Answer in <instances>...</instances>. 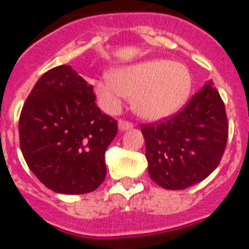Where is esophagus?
<instances>
[{"label": "esophagus", "mask_w": 249, "mask_h": 249, "mask_svg": "<svg viewBox=\"0 0 249 249\" xmlns=\"http://www.w3.org/2000/svg\"><path fill=\"white\" fill-rule=\"evenodd\" d=\"M133 124L132 123H129V121L125 120H119V129H120L121 132H124V130H128V129H132Z\"/></svg>", "instance_id": "esophagus-1"}]
</instances>
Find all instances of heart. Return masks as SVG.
Here are the masks:
<instances>
[{"instance_id":"obj_1","label":"heart","mask_w":249,"mask_h":249,"mask_svg":"<svg viewBox=\"0 0 249 249\" xmlns=\"http://www.w3.org/2000/svg\"><path fill=\"white\" fill-rule=\"evenodd\" d=\"M193 77L187 66L166 59H148L116 68L94 84L102 108L113 112L126 97L140 116L158 120L185 105Z\"/></svg>"}]
</instances>
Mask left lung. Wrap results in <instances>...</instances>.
I'll list each match as a JSON object with an SVG mask.
<instances>
[{"label":"left lung","instance_id":"left-lung-1","mask_svg":"<svg viewBox=\"0 0 249 249\" xmlns=\"http://www.w3.org/2000/svg\"><path fill=\"white\" fill-rule=\"evenodd\" d=\"M148 174L166 190H183L208 177L226 147L229 123L220 93L208 81L186 107L154 124H142Z\"/></svg>","mask_w":249,"mask_h":249}]
</instances>
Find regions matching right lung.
Masks as SVG:
<instances>
[{
    "label": "right lung",
    "mask_w": 249,
    "mask_h": 249,
    "mask_svg": "<svg viewBox=\"0 0 249 249\" xmlns=\"http://www.w3.org/2000/svg\"><path fill=\"white\" fill-rule=\"evenodd\" d=\"M117 121L95 105L93 86L72 70L45 72L19 117L20 150L33 174L59 194L91 193L105 181Z\"/></svg>",
    "instance_id": "right-lung-1"
}]
</instances>
